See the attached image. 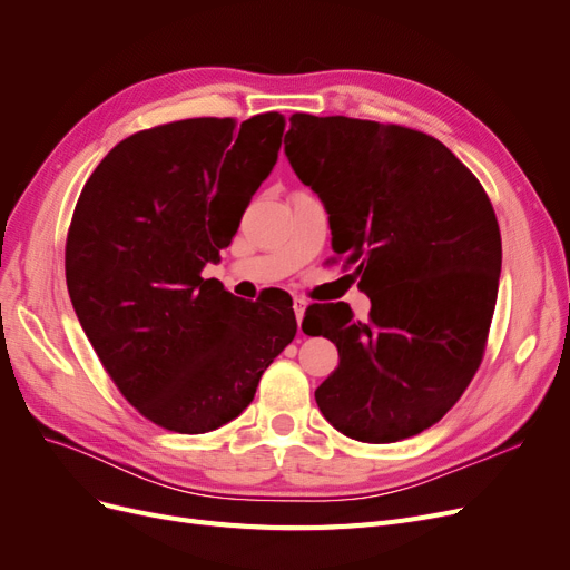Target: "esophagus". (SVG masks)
Here are the masks:
<instances>
[{
  "mask_svg": "<svg viewBox=\"0 0 570 570\" xmlns=\"http://www.w3.org/2000/svg\"><path fill=\"white\" fill-rule=\"evenodd\" d=\"M305 309H307V303L303 301V297H295V301H293V312H295V321H297V325L303 323Z\"/></svg>",
  "mask_w": 570,
  "mask_h": 570,
  "instance_id": "1",
  "label": "esophagus"
}]
</instances>
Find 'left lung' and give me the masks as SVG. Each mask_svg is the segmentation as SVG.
<instances>
[{
  "instance_id": "1",
  "label": "left lung",
  "mask_w": 570,
  "mask_h": 570,
  "mask_svg": "<svg viewBox=\"0 0 570 570\" xmlns=\"http://www.w3.org/2000/svg\"><path fill=\"white\" fill-rule=\"evenodd\" d=\"M291 168L331 215L333 249L357 263L367 321L346 303L312 305L303 331L335 342L316 387L325 421L365 443L439 423L481 367L501 273L485 189L436 138L400 125L295 112Z\"/></svg>"
}]
</instances>
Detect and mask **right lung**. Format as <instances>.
Instances as JSON below:
<instances>
[{"mask_svg": "<svg viewBox=\"0 0 570 570\" xmlns=\"http://www.w3.org/2000/svg\"><path fill=\"white\" fill-rule=\"evenodd\" d=\"M284 115L194 117L117 142L85 183L67 286L119 393L155 425L213 432L243 413L293 342L284 293L245 303L203 279L277 164Z\"/></svg>", "mask_w": 570, "mask_h": 570, "instance_id": "right-lung-1", "label": "right lung"}]
</instances>
